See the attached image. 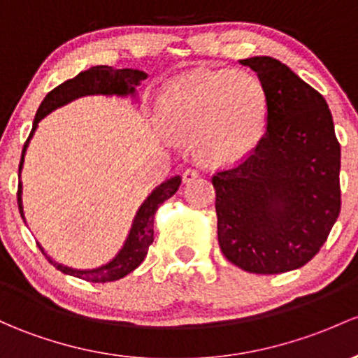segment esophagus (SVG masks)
I'll list each match as a JSON object with an SVG mask.
<instances>
[{
	"mask_svg": "<svg viewBox=\"0 0 358 358\" xmlns=\"http://www.w3.org/2000/svg\"><path fill=\"white\" fill-rule=\"evenodd\" d=\"M198 176H199V172L194 171V169H186L182 174V179H184V182H191V180H194Z\"/></svg>",
	"mask_w": 358,
	"mask_h": 358,
	"instance_id": "34e87169",
	"label": "esophagus"
}]
</instances>
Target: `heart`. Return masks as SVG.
<instances>
[{
  "mask_svg": "<svg viewBox=\"0 0 358 358\" xmlns=\"http://www.w3.org/2000/svg\"><path fill=\"white\" fill-rule=\"evenodd\" d=\"M266 99L244 71H193L174 80L159 101V122L171 136L193 138L208 162H230L256 147Z\"/></svg>",
  "mask_w": 358,
  "mask_h": 358,
  "instance_id": "b5f03b06",
  "label": "heart"
}]
</instances>
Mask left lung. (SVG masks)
Here are the masks:
<instances>
[{
    "label": "left lung",
    "instance_id": "left-lung-1",
    "mask_svg": "<svg viewBox=\"0 0 358 358\" xmlns=\"http://www.w3.org/2000/svg\"><path fill=\"white\" fill-rule=\"evenodd\" d=\"M266 99L251 155L213 176L218 244L244 271L276 275L313 259L340 215V143L324 97L270 56L241 59Z\"/></svg>",
    "mask_w": 358,
    "mask_h": 358
}]
</instances>
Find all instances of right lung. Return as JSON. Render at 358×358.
Segmentation results:
<instances>
[{
  "label": "right lung",
  "instance_id": "right-lung-1",
  "mask_svg": "<svg viewBox=\"0 0 358 358\" xmlns=\"http://www.w3.org/2000/svg\"><path fill=\"white\" fill-rule=\"evenodd\" d=\"M147 73L141 70H133V68H121V70H114L110 66H94L88 70L78 73L75 78L68 80V82L61 83L55 90L49 92L45 99L37 109L36 119H34L32 131H30L29 138H27L24 150H22V160L20 167H18V210H20L22 218L25 220V211H24V201H22V193H24V184H22V169H24L25 162V153L29 148L30 140H32L34 133H36L39 122L52 110L59 109V107L66 106L80 97H87V95H106V97H129L133 102H140L136 88L141 85L143 80H147ZM180 186V176H174V178L164 180L162 184L155 187L150 193L145 201L141 203L138 208L136 215L133 218L131 229H129L126 241L122 242L121 249L117 255L107 263L101 264L97 268H90V270H78V268L66 266L57 261L52 259L51 256L45 252V249L39 244V249L48 257L49 263L56 266L57 270L63 271L64 275L76 276V278L87 280V282L94 283H106V282H116L119 278H124L126 275L136 270L143 259L148 255V248L153 242V217L155 211L165 199L172 198L176 191Z\"/></svg>",
  "mask_w": 358,
  "mask_h": 358
}]
</instances>
